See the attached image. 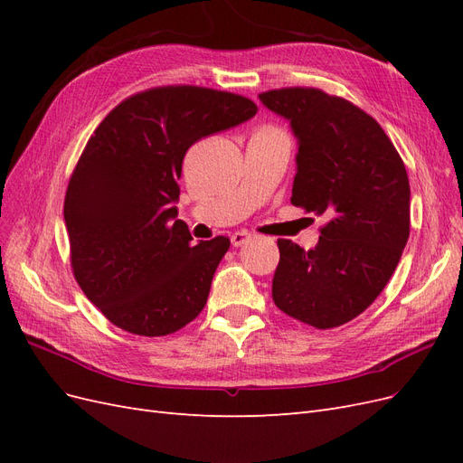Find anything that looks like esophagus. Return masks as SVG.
I'll return each mask as SVG.
<instances>
[{"mask_svg":"<svg viewBox=\"0 0 463 463\" xmlns=\"http://www.w3.org/2000/svg\"><path fill=\"white\" fill-rule=\"evenodd\" d=\"M249 240H250L249 233H245V232H235V233L232 235V245H233V247H241V245H245Z\"/></svg>","mask_w":463,"mask_h":463,"instance_id":"34e87169","label":"esophagus"}]
</instances>
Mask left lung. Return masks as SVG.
Returning a JSON list of instances; mask_svg holds the SVG:
<instances>
[{"label":"left lung","instance_id":"8db88e82","mask_svg":"<svg viewBox=\"0 0 463 463\" xmlns=\"http://www.w3.org/2000/svg\"><path fill=\"white\" fill-rule=\"evenodd\" d=\"M298 138L291 204L328 223L318 245L278 240L272 299L315 328L345 325L378 298L410 237V179L398 150L365 111L318 89L259 94Z\"/></svg>","mask_w":463,"mask_h":463}]
</instances>
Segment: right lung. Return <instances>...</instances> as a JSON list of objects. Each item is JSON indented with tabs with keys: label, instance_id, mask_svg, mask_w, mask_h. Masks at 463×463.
Instances as JSON below:
<instances>
[{
	"label": "right lung",
	"instance_id": "add662e5",
	"mask_svg": "<svg viewBox=\"0 0 463 463\" xmlns=\"http://www.w3.org/2000/svg\"><path fill=\"white\" fill-rule=\"evenodd\" d=\"M255 114V102L232 92L162 87L98 125L69 179L63 218L75 279L111 325L152 338L204 309L230 240L191 243L175 206L181 164L201 138Z\"/></svg>",
	"mask_w": 463,
	"mask_h": 463
}]
</instances>
